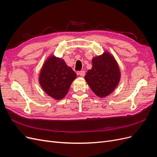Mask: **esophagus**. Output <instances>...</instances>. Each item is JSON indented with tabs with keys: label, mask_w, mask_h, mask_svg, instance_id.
I'll list each match as a JSON object with an SVG mask.
<instances>
[{
	"label": "esophagus",
	"mask_w": 157,
	"mask_h": 157,
	"mask_svg": "<svg viewBox=\"0 0 157 157\" xmlns=\"http://www.w3.org/2000/svg\"><path fill=\"white\" fill-rule=\"evenodd\" d=\"M78 75L80 76V77H84V75H85V71H79V72H78Z\"/></svg>",
	"instance_id": "34e87169"
}]
</instances>
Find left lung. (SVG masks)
<instances>
[{
  "label": "left lung",
  "mask_w": 157,
  "mask_h": 157,
  "mask_svg": "<svg viewBox=\"0 0 157 157\" xmlns=\"http://www.w3.org/2000/svg\"><path fill=\"white\" fill-rule=\"evenodd\" d=\"M92 62V67L87 71L84 79L97 96L105 98L115 90L120 82L119 66L115 57L108 51L94 57Z\"/></svg>",
  "instance_id": "obj_1"
}]
</instances>
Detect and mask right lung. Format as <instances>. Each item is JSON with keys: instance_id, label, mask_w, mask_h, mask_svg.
<instances>
[{"instance_id": "right-lung-1", "label": "right lung", "mask_w": 157, "mask_h": 157, "mask_svg": "<svg viewBox=\"0 0 157 157\" xmlns=\"http://www.w3.org/2000/svg\"><path fill=\"white\" fill-rule=\"evenodd\" d=\"M76 78L77 74L64 59L51 55L45 60L40 69L39 82L47 95L56 100H60L67 95Z\"/></svg>"}]
</instances>
